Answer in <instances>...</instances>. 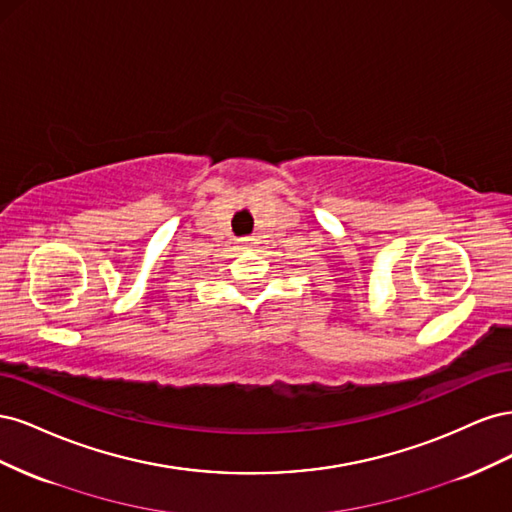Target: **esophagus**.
<instances>
[{"instance_id": "esophagus-1", "label": "esophagus", "mask_w": 512, "mask_h": 512, "mask_svg": "<svg viewBox=\"0 0 512 512\" xmlns=\"http://www.w3.org/2000/svg\"><path fill=\"white\" fill-rule=\"evenodd\" d=\"M239 245H241V250H252V247H254L256 243H254V239L245 237V239H239Z\"/></svg>"}]
</instances>
